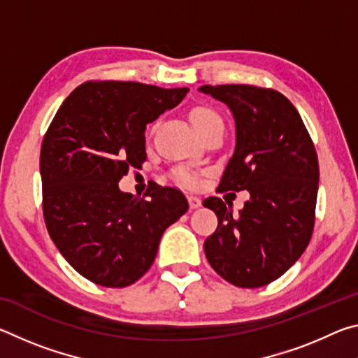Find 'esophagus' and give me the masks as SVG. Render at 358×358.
<instances>
[{
  "label": "esophagus",
  "mask_w": 358,
  "mask_h": 358,
  "mask_svg": "<svg viewBox=\"0 0 358 358\" xmlns=\"http://www.w3.org/2000/svg\"><path fill=\"white\" fill-rule=\"evenodd\" d=\"M187 202H189V207H191V210H196V208H199L202 205V201L199 197H196V196H189L187 197Z\"/></svg>",
  "instance_id": "obj_1"
}]
</instances>
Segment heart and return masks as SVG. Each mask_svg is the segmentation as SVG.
<instances>
[{
	"instance_id": "heart-1",
	"label": "heart",
	"mask_w": 358,
	"mask_h": 358,
	"mask_svg": "<svg viewBox=\"0 0 358 358\" xmlns=\"http://www.w3.org/2000/svg\"><path fill=\"white\" fill-rule=\"evenodd\" d=\"M189 118H191V123H192V126L194 128H201L202 124H205V123H210V121H213V120H221L220 117H217V115L211 110V108H208V107H196V108H192L191 110V113H189ZM183 181L185 183H187V185H192L194 181V177L192 175H189V173H183Z\"/></svg>"
}]
</instances>
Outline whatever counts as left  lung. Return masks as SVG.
Wrapping results in <instances>:
<instances>
[{
    "label": "left lung",
    "instance_id": "1",
    "mask_svg": "<svg viewBox=\"0 0 358 358\" xmlns=\"http://www.w3.org/2000/svg\"><path fill=\"white\" fill-rule=\"evenodd\" d=\"M199 92L224 102L235 121V150L220 187L250 192L238 213L217 197L203 202L217 216L205 256L234 286H265L286 273L311 240L319 189L316 150L300 113L275 90L203 85Z\"/></svg>",
    "mask_w": 358,
    "mask_h": 358
}]
</instances>
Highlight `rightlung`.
Wrapping results in <instances>:
<instances>
[{"mask_svg":"<svg viewBox=\"0 0 358 358\" xmlns=\"http://www.w3.org/2000/svg\"><path fill=\"white\" fill-rule=\"evenodd\" d=\"M189 88L88 82L58 108L41 148L44 217L71 266L104 287H126L155 262L164 230L187 211L178 189L150 186L148 199L120 189L147 159L145 129Z\"/></svg>","mask_w":358,"mask_h":358,"instance_id":"obj_1","label":"right lung"}]
</instances>
